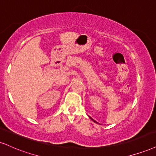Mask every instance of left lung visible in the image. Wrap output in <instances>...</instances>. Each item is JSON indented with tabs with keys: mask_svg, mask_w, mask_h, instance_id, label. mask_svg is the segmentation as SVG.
<instances>
[{
	"mask_svg": "<svg viewBox=\"0 0 156 156\" xmlns=\"http://www.w3.org/2000/svg\"><path fill=\"white\" fill-rule=\"evenodd\" d=\"M89 118H90V119H91V120H92V121H93L94 122H95V123H97V121H94V120H93L92 119H91V117H89Z\"/></svg>",
	"mask_w": 156,
	"mask_h": 156,
	"instance_id": "8db88e82",
	"label": "left lung"
}]
</instances>
